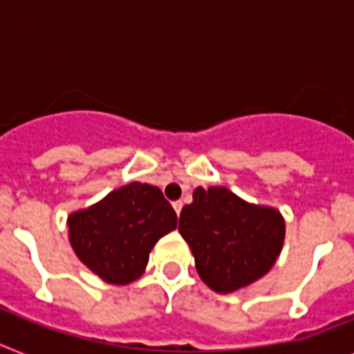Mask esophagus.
I'll return each mask as SVG.
<instances>
[{
	"label": "esophagus",
	"mask_w": 354,
	"mask_h": 354,
	"mask_svg": "<svg viewBox=\"0 0 354 354\" xmlns=\"http://www.w3.org/2000/svg\"><path fill=\"white\" fill-rule=\"evenodd\" d=\"M172 207H174V210H176V214H180V212H182L183 203H182V201H174V203H172Z\"/></svg>",
	"instance_id": "esophagus-1"
}]
</instances>
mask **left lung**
<instances>
[{
  "label": "left lung",
  "instance_id": "8db88e82",
  "mask_svg": "<svg viewBox=\"0 0 354 354\" xmlns=\"http://www.w3.org/2000/svg\"><path fill=\"white\" fill-rule=\"evenodd\" d=\"M201 281L232 293L272 270L284 243V219L272 207L246 203L225 187H198L180 214Z\"/></svg>",
  "mask_w": 354,
  "mask_h": 354
}]
</instances>
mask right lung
<instances>
[{"label":"right lung","mask_w":354,"mask_h":354,"mask_svg":"<svg viewBox=\"0 0 354 354\" xmlns=\"http://www.w3.org/2000/svg\"><path fill=\"white\" fill-rule=\"evenodd\" d=\"M176 225V212L158 187L140 182L68 216L73 252L109 284H129L140 277L153 246Z\"/></svg>","instance_id":"obj_1"}]
</instances>
